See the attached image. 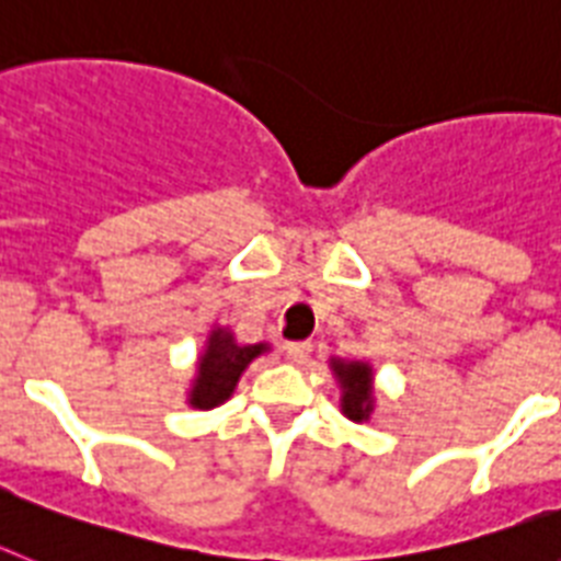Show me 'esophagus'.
<instances>
[{
	"instance_id": "34e87169",
	"label": "esophagus",
	"mask_w": 561,
	"mask_h": 561,
	"mask_svg": "<svg viewBox=\"0 0 561 561\" xmlns=\"http://www.w3.org/2000/svg\"><path fill=\"white\" fill-rule=\"evenodd\" d=\"M285 353L294 364H305L310 358V353H313V344H310V341H290L285 347Z\"/></svg>"
}]
</instances>
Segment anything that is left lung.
I'll list each match as a JSON object with an SVG mask.
<instances>
[{
	"label": "left lung",
	"instance_id": "left-lung-1",
	"mask_svg": "<svg viewBox=\"0 0 561 561\" xmlns=\"http://www.w3.org/2000/svg\"><path fill=\"white\" fill-rule=\"evenodd\" d=\"M335 375H339L341 387H344V398H341V409L350 421H367L373 412V369L367 364H344L333 362Z\"/></svg>",
	"mask_w": 561,
	"mask_h": 561
}]
</instances>
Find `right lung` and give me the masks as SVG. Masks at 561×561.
I'll list each match as a JSON object with an SVG mask.
<instances>
[{
	"instance_id": "add662e5",
	"label": "right lung",
	"mask_w": 561,
	"mask_h": 561,
	"mask_svg": "<svg viewBox=\"0 0 561 561\" xmlns=\"http://www.w3.org/2000/svg\"><path fill=\"white\" fill-rule=\"evenodd\" d=\"M267 350V344H237L231 333L214 330L206 353L199 355L197 381L192 389V407L214 409L228 401L240 381L242 369Z\"/></svg>"
}]
</instances>
